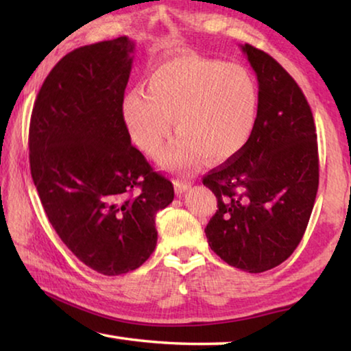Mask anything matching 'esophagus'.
<instances>
[{"mask_svg": "<svg viewBox=\"0 0 351 351\" xmlns=\"http://www.w3.org/2000/svg\"><path fill=\"white\" fill-rule=\"evenodd\" d=\"M190 187H192V184H190L189 181H175V190L178 195H182Z\"/></svg>", "mask_w": 351, "mask_h": 351, "instance_id": "1", "label": "esophagus"}]
</instances>
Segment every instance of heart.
<instances>
[{
  "instance_id": "heart-1",
  "label": "heart",
  "mask_w": 351,
  "mask_h": 351,
  "mask_svg": "<svg viewBox=\"0 0 351 351\" xmlns=\"http://www.w3.org/2000/svg\"><path fill=\"white\" fill-rule=\"evenodd\" d=\"M130 138L147 156L162 153L169 170H193L207 158L223 162L251 141L258 119V88L249 71L213 58L182 56L158 64L141 88L122 100Z\"/></svg>"
}]
</instances>
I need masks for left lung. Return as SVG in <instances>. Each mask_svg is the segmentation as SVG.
Returning <instances> with one entry per match:
<instances>
[{
    "mask_svg": "<svg viewBox=\"0 0 351 351\" xmlns=\"http://www.w3.org/2000/svg\"><path fill=\"white\" fill-rule=\"evenodd\" d=\"M258 80V119L243 150L203 178L218 210L204 232L226 263L263 272L299 246L319 187L317 134L295 80L266 52L241 46Z\"/></svg>",
    "mask_w": 351,
    "mask_h": 351,
    "instance_id": "left-lung-1",
    "label": "left lung"
}]
</instances>
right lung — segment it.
<instances>
[{
  "label": "right lung",
  "instance_id": "right-lung-1",
  "mask_svg": "<svg viewBox=\"0 0 351 351\" xmlns=\"http://www.w3.org/2000/svg\"><path fill=\"white\" fill-rule=\"evenodd\" d=\"M134 41L77 47L41 85L29 127L31 175L46 217L82 263L121 276L158 241L154 217L173 184L152 169L122 117Z\"/></svg>",
  "mask_w": 351,
  "mask_h": 351
}]
</instances>
